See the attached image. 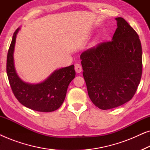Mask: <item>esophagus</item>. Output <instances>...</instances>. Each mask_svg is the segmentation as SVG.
<instances>
[{
	"instance_id": "1",
	"label": "esophagus",
	"mask_w": 150,
	"mask_h": 150,
	"mask_svg": "<svg viewBox=\"0 0 150 150\" xmlns=\"http://www.w3.org/2000/svg\"><path fill=\"white\" fill-rule=\"evenodd\" d=\"M74 69H75V71H76L77 73L81 72V71H82V66H81V65L79 64V63H76V64H75Z\"/></svg>"
}]
</instances>
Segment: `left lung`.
Masks as SVG:
<instances>
[{
    "instance_id": "obj_1",
    "label": "left lung",
    "mask_w": 150,
    "mask_h": 150,
    "mask_svg": "<svg viewBox=\"0 0 150 150\" xmlns=\"http://www.w3.org/2000/svg\"><path fill=\"white\" fill-rule=\"evenodd\" d=\"M112 40L81 55L83 77L91 102L100 109L118 107L132 99L142 76V48L138 34L122 18Z\"/></svg>"
}]
</instances>
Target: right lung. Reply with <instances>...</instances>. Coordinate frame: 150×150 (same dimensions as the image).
Masks as SVG:
<instances>
[{
	"instance_id": "obj_1",
	"label": "right lung",
	"mask_w": 150,
	"mask_h": 150,
	"mask_svg": "<svg viewBox=\"0 0 150 150\" xmlns=\"http://www.w3.org/2000/svg\"><path fill=\"white\" fill-rule=\"evenodd\" d=\"M14 32L7 57V74L11 90L18 101L26 107L40 112H52L58 109L64 102L67 87L74 79V66L56 70L42 83L30 85L18 76L13 65V52L16 34Z\"/></svg>"
}]
</instances>
